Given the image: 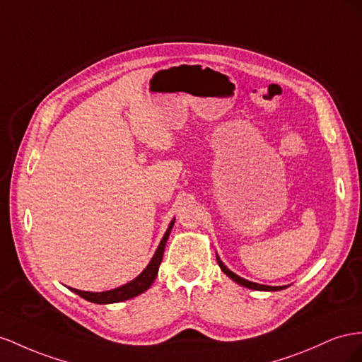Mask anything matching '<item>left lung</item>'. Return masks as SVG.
I'll return each mask as SVG.
<instances>
[{"mask_svg": "<svg viewBox=\"0 0 362 362\" xmlns=\"http://www.w3.org/2000/svg\"><path fill=\"white\" fill-rule=\"evenodd\" d=\"M216 262H218V265H220V268L223 270V273H224L226 276H229L233 282H236V284L241 285V286L250 288V290H255V291H281V290H284V288H286L285 285H284V286H270V285H262V284H256V282L247 281V279H244V277H241V276H238V274H235L233 272H230L229 268H227V267L221 262L218 255H216Z\"/></svg>", "mask_w": 362, "mask_h": 362, "instance_id": "obj_1", "label": "left lung"}]
</instances>
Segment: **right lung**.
Listing matches in <instances>:
<instances>
[{
	"label": "right lung",
	"instance_id": "right-lung-1",
	"mask_svg": "<svg viewBox=\"0 0 362 362\" xmlns=\"http://www.w3.org/2000/svg\"><path fill=\"white\" fill-rule=\"evenodd\" d=\"M174 221H175V218H173L171 223L168 224V229H167V232L163 233L162 240L158 245V249H156V252H154L148 265L144 268L142 273L133 279V281L124 284L118 288H113V290L101 291V293L81 291V290H76V288H69V290L72 293L78 294L80 297H83L85 300L92 302V303H98V305L124 302V300H129V298H133V297L142 294L144 291H147L148 288L151 286V284L154 282V279H156V276H158L159 265L162 262V256H163V250H165V244H167V241H168V236L171 233Z\"/></svg>",
	"mask_w": 362,
	"mask_h": 362
}]
</instances>
